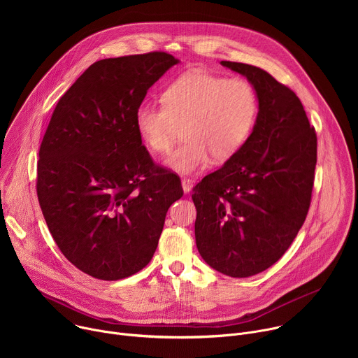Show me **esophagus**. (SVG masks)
<instances>
[{"label": "esophagus", "mask_w": 358, "mask_h": 358, "mask_svg": "<svg viewBox=\"0 0 358 358\" xmlns=\"http://www.w3.org/2000/svg\"><path fill=\"white\" fill-rule=\"evenodd\" d=\"M181 184H182L184 192H189L191 191V188H192V180L191 178H182Z\"/></svg>", "instance_id": "esophagus-1"}]
</instances>
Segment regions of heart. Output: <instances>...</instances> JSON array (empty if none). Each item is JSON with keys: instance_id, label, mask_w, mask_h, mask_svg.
<instances>
[{"instance_id": "1", "label": "heart", "mask_w": 358, "mask_h": 358, "mask_svg": "<svg viewBox=\"0 0 358 358\" xmlns=\"http://www.w3.org/2000/svg\"><path fill=\"white\" fill-rule=\"evenodd\" d=\"M162 103L137 108L136 131L148 150L166 155L182 126L185 140L167 160L182 174L206 169L211 157L217 163L232 159L250 137L259 113L258 94L248 80L206 72L176 79L163 92Z\"/></svg>"}]
</instances>
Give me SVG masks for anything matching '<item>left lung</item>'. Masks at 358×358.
Here are the masks:
<instances>
[{"label": "left lung", "mask_w": 358, "mask_h": 358, "mask_svg": "<svg viewBox=\"0 0 358 358\" xmlns=\"http://www.w3.org/2000/svg\"><path fill=\"white\" fill-rule=\"evenodd\" d=\"M221 65L253 85L259 113L239 152L194 187L195 241L211 268L248 278L283 257L309 213L317 136L290 87L258 66Z\"/></svg>", "instance_id": "8db88e82"}]
</instances>
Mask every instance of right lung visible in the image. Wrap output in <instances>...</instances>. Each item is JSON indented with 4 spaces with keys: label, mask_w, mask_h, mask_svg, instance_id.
Here are the masks:
<instances>
[{
    "label": "right lung",
    "mask_w": 358,
    "mask_h": 358,
    "mask_svg": "<svg viewBox=\"0 0 358 358\" xmlns=\"http://www.w3.org/2000/svg\"><path fill=\"white\" fill-rule=\"evenodd\" d=\"M178 61L162 50L101 59L59 99L41 143L39 206L58 248L79 271L119 280L155 255L180 177L155 163L134 115Z\"/></svg>",
    "instance_id": "1"
}]
</instances>
